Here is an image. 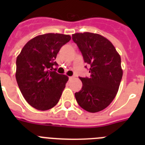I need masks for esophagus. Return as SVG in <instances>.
I'll use <instances>...</instances> for the list:
<instances>
[{"instance_id":"34e87169","label":"esophagus","mask_w":145,"mask_h":145,"mask_svg":"<svg viewBox=\"0 0 145 145\" xmlns=\"http://www.w3.org/2000/svg\"><path fill=\"white\" fill-rule=\"evenodd\" d=\"M74 78V77L73 76H70V77H69V80H72V79Z\"/></svg>"}]
</instances>
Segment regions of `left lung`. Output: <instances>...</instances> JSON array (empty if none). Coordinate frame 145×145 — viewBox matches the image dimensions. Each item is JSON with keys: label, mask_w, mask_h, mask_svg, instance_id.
<instances>
[{"label": "left lung", "mask_w": 145, "mask_h": 145, "mask_svg": "<svg viewBox=\"0 0 145 145\" xmlns=\"http://www.w3.org/2000/svg\"><path fill=\"white\" fill-rule=\"evenodd\" d=\"M72 38L90 73L89 78L80 77L83 86L75 93V99L85 110L99 112L112 102L118 91L123 76L120 55L112 43L100 35L75 33Z\"/></svg>", "instance_id": "left-lung-1"}]
</instances>
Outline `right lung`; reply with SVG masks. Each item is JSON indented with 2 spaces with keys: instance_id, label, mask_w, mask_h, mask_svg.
Instances as JSON below:
<instances>
[{
  "instance_id": "add662e5",
  "label": "right lung",
  "mask_w": 145,
  "mask_h": 145,
  "mask_svg": "<svg viewBox=\"0 0 145 145\" xmlns=\"http://www.w3.org/2000/svg\"><path fill=\"white\" fill-rule=\"evenodd\" d=\"M69 35L47 33L31 39L16 58V79L23 97L39 110L54 107L59 100L68 77L57 72L54 61Z\"/></svg>"
}]
</instances>
